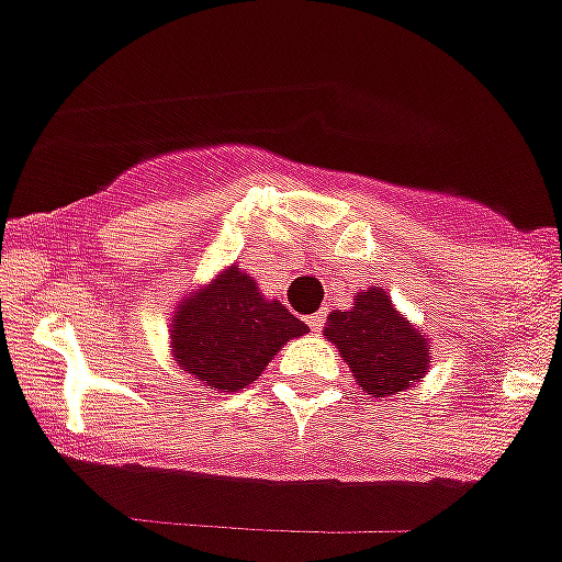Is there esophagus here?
<instances>
[{
  "label": "esophagus",
  "mask_w": 562,
  "mask_h": 562,
  "mask_svg": "<svg viewBox=\"0 0 562 562\" xmlns=\"http://www.w3.org/2000/svg\"><path fill=\"white\" fill-rule=\"evenodd\" d=\"M306 324H310L312 331H321L324 329V315H321V312H315V315H310V321H306Z\"/></svg>",
  "instance_id": "esophagus-1"
}]
</instances>
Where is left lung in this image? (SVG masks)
<instances>
[{
  "label": "left lung",
  "instance_id": "8db88e82",
  "mask_svg": "<svg viewBox=\"0 0 562 562\" xmlns=\"http://www.w3.org/2000/svg\"><path fill=\"white\" fill-rule=\"evenodd\" d=\"M324 335L335 342L362 394L376 400L416 389L430 369V337L380 286L355 292L351 310L331 312Z\"/></svg>",
  "mask_w": 562,
  "mask_h": 562
}]
</instances>
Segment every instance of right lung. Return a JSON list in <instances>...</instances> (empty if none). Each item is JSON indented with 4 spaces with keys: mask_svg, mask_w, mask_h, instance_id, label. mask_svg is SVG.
<instances>
[{
    "mask_svg": "<svg viewBox=\"0 0 562 562\" xmlns=\"http://www.w3.org/2000/svg\"><path fill=\"white\" fill-rule=\"evenodd\" d=\"M306 331L304 321L258 290L256 278L231 265L177 301L168 349L191 380L233 394L252 385L281 346Z\"/></svg>",
    "mask_w": 562,
    "mask_h": 562,
    "instance_id": "right-lung-1",
    "label": "right lung"
}]
</instances>
